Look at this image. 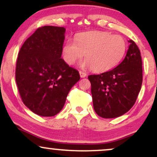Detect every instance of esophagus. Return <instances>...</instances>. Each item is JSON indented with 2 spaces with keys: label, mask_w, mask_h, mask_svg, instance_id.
Here are the masks:
<instances>
[{
  "label": "esophagus",
  "mask_w": 157,
  "mask_h": 157,
  "mask_svg": "<svg viewBox=\"0 0 157 157\" xmlns=\"http://www.w3.org/2000/svg\"><path fill=\"white\" fill-rule=\"evenodd\" d=\"M80 77H82V78H83V77H86V76H87L86 73L84 72V71H80Z\"/></svg>",
  "instance_id": "esophagus-1"
}]
</instances>
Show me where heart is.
I'll use <instances>...</instances> for the list:
<instances>
[{"label": "heart", "instance_id": "obj_1", "mask_svg": "<svg viewBox=\"0 0 157 157\" xmlns=\"http://www.w3.org/2000/svg\"><path fill=\"white\" fill-rule=\"evenodd\" d=\"M126 47L122 36L107 32H88L77 35L75 41L68 40L62 53L68 65L75 64L85 54L82 67L91 68L95 72H105L119 64L125 55Z\"/></svg>", "mask_w": 157, "mask_h": 157}]
</instances>
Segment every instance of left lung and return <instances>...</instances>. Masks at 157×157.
<instances>
[{"instance_id": "obj_1", "label": "left lung", "mask_w": 157, "mask_h": 157, "mask_svg": "<svg viewBox=\"0 0 157 157\" xmlns=\"http://www.w3.org/2000/svg\"><path fill=\"white\" fill-rule=\"evenodd\" d=\"M128 43V49L121 63L111 71L88 77L91 85L94 109L102 118L118 117L128 112L141 89L140 51L132 40Z\"/></svg>"}]
</instances>
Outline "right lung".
Masks as SVG:
<instances>
[{
    "label": "right lung",
    "mask_w": 157,
    "mask_h": 157,
    "mask_svg": "<svg viewBox=\"0 0 157 157\" xmlns=\"http://www.w3.org/2000/svg\"><path fill=\"white\" fill-rule=\"evenodd\" d=\"M66 29L40 27L18 53L15 80L24 105L42 117H53L63 108L80 74L61 58Z\"/></svg>",
    "instance_id": "obj_1"
}]
</instances>
